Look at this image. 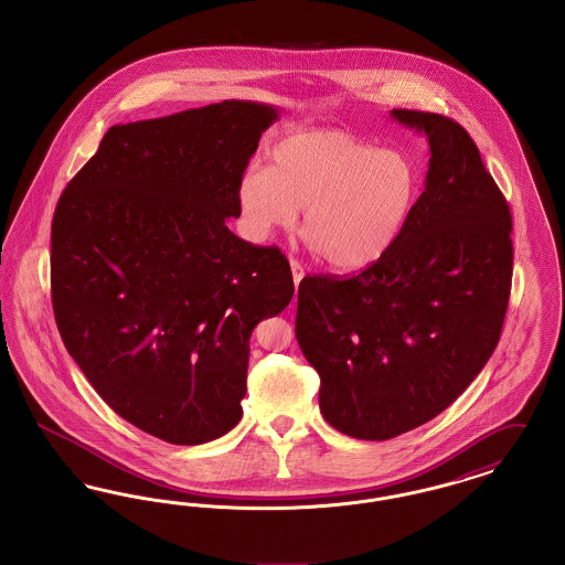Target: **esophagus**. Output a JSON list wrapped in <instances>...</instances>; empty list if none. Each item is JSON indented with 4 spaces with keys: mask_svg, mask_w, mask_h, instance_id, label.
Here are the masks:
<instances>
[{
    "mask_svg": "<svg viewBox=\"0 0 565 565\" xmlns=\"http://www.w3.org/2000/svg\"><path fill=\"white\" fill-rule=\"evenodd\" d=\"M290 269H292V277H295V284L298 286L300 284V279L305 277V269H302V265L296 260V258H290Z\"/></svg>",
    "mask_w": 565,
    "mask_h": 565,
    "instance_id": "1",
    "label": "esophagus"
}]
</instances>
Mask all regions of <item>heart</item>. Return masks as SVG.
<instances>
[{"label":"heart","mask_w":565,"mask_h":565,"mask_svg":"<svg viewBox=\"0 0 565 565\" xmlns=\"http://www.w3.org/2000/svg\"><path fill=\"white\" fill-rule=\"evenodd\" d=\"M269 167L252 164L237 186L245 231L254 239L290 228L302 207V233L341 270L375 265L417 207L422 175L401 150H379L343 131H300L279 139Z\"/></svg>","instance_id":"heart-1"}]
</instances>
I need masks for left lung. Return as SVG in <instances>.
I'll list each match as a JSON object with an SVG mask.
<instances>
[{"label":"left lung","mask_w":565,"mask_h":565,"mask_svg":"<svg viewBox=\"0 0 565 565\" xmlns=\"http://www.w3.org/2000/svg\"><path fill=\"white\" fill-rule=\"evenodd\" d=\"M426 135V190L401 239L369 269L309 275L296 339L320 375V411L360 440H387L443 413L483 371L509 307L512 217L456 120L392 109Z\"/></svg>","instance_id":"left-lung-1"}]
</instances>
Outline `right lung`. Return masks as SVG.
<instances>
[{
	"mask_svg": "<svg viewBox=\"0 0 565 565\" xmlns=\"http://www.w3.org/2000/svg\"><path fill=\"white\" fill-rule=\"evenodd\" d=\"M277 118L267 104L226 99L116 125L56 203L61 339L108 406L171 445L239 424L252 330L295 295L286 256L226 226Z\"/></svg>",
	"mask_w": 565,
	"mask_h": 565,
	"instance_id": "1",
	"label": "right lung"
}]
</instances>
